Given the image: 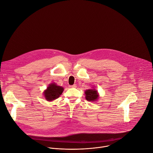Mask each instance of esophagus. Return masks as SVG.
<instances>
[{
  "instance_id": "1",
  "label": "esophagus",
  "mask_w": 153,
  "mask_h": 153,
  "mask_svg": "<svg viewBox=\"0 0 153 153\" xmlns=\"http://www.w3.org/2000/svg\"><path fill=\"white\" fill-rule=\"evenodd\" d=\"M69 87L70 88H75V87H76V85L75 84H74L73 85H70Z\"/></svg>"
}]
</instances>
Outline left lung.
<instances>
[{
	"instance_id": "left-lung-1",
	"label": "left lung",
	"mask_w": 153,
	"mask_h": 153,
	"mask_svg": "<svg viewBox=\"0 0 153 153\" xmlns=\"http://www.w3.org/2000/svg\"><path fill=\"white\" fill-rule=\"evenodd\" d=\"M85 99L88 102H97L99 98V94L94 87L85 91Z\"/></svg>"
}]
</instances>
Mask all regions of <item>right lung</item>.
<instances>
[{
    "label": "right lung",
    "instance_id": "obj_1",
    "mask_svg": "<svg viewBox=\"0 0 153 153\" xmlns=\"http://www.w3.org/2000/svg\"><path fill=\"white\" fill-rule=\"evenodd\" d=\"M64 88L55 83H51L43 91V95L48 102L53 101L59 97L62 94Z\"/></svg>",
    "mask_w": 153,
    "mask_h": 153
}]
</instances>
